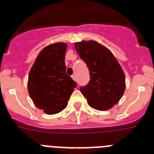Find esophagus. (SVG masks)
<instances>
[{
    "mask_svg": "<svg viewBox=\"0 0 154 154\" xmlns=\"http://www.w3.org/2000/svg\"><path fill=\"white\" fill-rule=\"evenodd\" d=\"M72 79L74 80V81H75V80H76V76L75 75H72Z\"/></svg>",
    "mask_w": 154,
    "mask_h": 154,
    "instance_id": "esophagus-1",
    "label": "esophagus"
}]
</instances>
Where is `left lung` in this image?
Here are the masks:
<instances>
[{
  "mask_svg": "<svg viewBox=\"0 0 154 154\" xmlns=\"http://www.w3.org/2000/svg\"><path fill=\"white\" fill-rule=\"evenodd\" d=\"M75 48L89 68L91 79L80 91L92 108L100 111L109 109L120 100L126 88L120 65L113 54L97 42H75Z\"/></svg>",
  "mask_w": 154,
  "mask_h": 154,
  "instance_id": "8db88e82",
  "label": "left lung"
}]
</instances>
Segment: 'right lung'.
<instances>
[{
    "instance_id": "1",
    "label": "right lung",
    "mask_w": 154,
    "mask_h": 154,
    "mask_svg": "<svg viewBox=\"0 0 154 154\" xmlns=\"http://www.w3.org/2000/svg\"><path fill=\"white\" fill-rule=\"evenodd\" d=\"M67 44L58 42L44 48L29 72L28 89L34 104L48 115L60 112L77 84L65 72Z\"/></svg>"
}]
</instances>
